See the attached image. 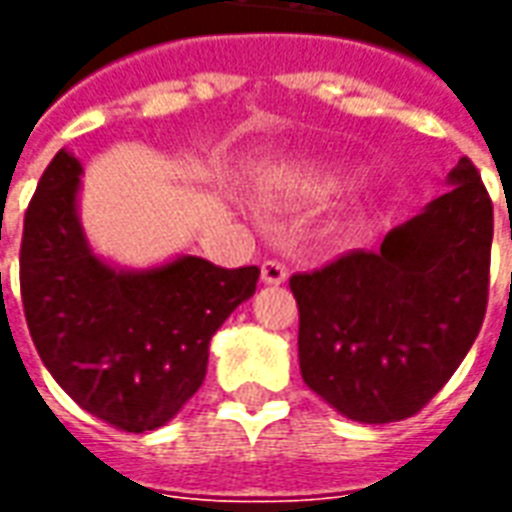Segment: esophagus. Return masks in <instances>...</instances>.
I'll list each match as a JSON object with an SVG mask.
<instances>
[{
  "label": "esophagus",
  "instance_id": "obj_1",
  "mask_svg": "<svg viewBox=\"0 0 512 512\" xmlns=\"http://www.w3.org/2000/svg\"><path fill=\"white\" fill-rule=\"evenodd\" d=\"M260 277L266 285H282L285 279H288V268L282 266L279 260H266L263 266H260Z\"/></svg>",
  "mask_w": 512,
  "mask_h": 512
}]
</instances>
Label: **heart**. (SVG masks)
I'll return each mask as SVG.
<instances>
[{
  "label": "heart",
  "instance_id": "obj_1",
  "mask_svg": "<svg viewBox=\"0 0 512 512\" xmlns=\"http://www.w3.org/2000/svg\"><path fill=\"white\" fill-rule=\"evenodd\" d=\"M354 180L348 169L337 164H304L279 169L263 183V197L279 205H321L337 197Z\"/></svg>",
  "mask_w": 512,
  "mask_h": 512
}]
</instances>
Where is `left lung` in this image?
<instances>
[{
  "instance_id": "obj_1",
  "label": "left lung",
  "mask_w": 512,
  "mask_h": 512,
  "mask_svg": "<svg viewBox=\"0 0 512 512\" xmlns=\"http://www.w3.org/2000/svg\"><path fill=\"white\" fill-rule=\"evenodd\" d=\"M447 180L452 189L389 230L381 249L290 277L301 378L354 422L417 414L480 334L494 205L466 156Z\"/></svg>"
}]
</instances>
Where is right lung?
I'll use <instances>...</instances> for the list:
<instances>
[{
	"label": "right lung",
	"instance_id": "right-lung-1",
	"mask_svg": "<svg viewBox=\"0 0 512 512\" xmlns=\"http://www.w3.org/2000/svg\"><path fill=\"white\" fill-rule=\"evenodd\" d=\"M82 164L60 150L24 216L21 301L54 381L93 417L145 433L186 406L205 381L208 345L260 268H219L183 255L123 271L93 255L76 194Z\"/></svg>",
	"mask_w": 512,
	"mask_h": 512
}]
</instances>
